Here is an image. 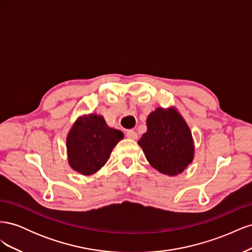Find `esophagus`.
<instances>
[{"instance_id": "esophagus-1", "label": "esophagus", "mask_w": 252, "mask_h": 252, "mask_svg": "<svg viewBox=\"0 0 252 252\" xmlns=\"http://www.w3.org/2000/svg\"><path fill=\"white\" fill-rule=\"evenodd\" d=\"M126 136L128 139H130V140H136L138 139V133H136L134 130H127L126 131Z\"/></svg>"}]
</instances>
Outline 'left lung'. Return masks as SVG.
I'll list each match as a JSON object with an SVG mask.
<instances>
[{"label":"left lung","mask_w":252,"mask_h":252,"mask_svg":"<svg viewBox=\"0 0 252 252\" xmlns=\"http://www.w3.org/2000/svg\"><path fill=\"white\" fill-rule=\"evenodd\" d=\"M147 131L138 144L155 169L177 175L192 162L194 145L191 131L179 111L158 107L146 121Z\"/></svg>","instance_id":"8db88e82"}]
</instances>
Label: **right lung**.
<instances>
[{
    "instance_id": "1",
    "label": "right lung",
    "mask_w": 252,
    "mask_h": 252,
    "mask_svg": "<svg viewBox=\"0 0 252 252\" xmlns=\"http://www.w3.org/2000/svg\"><path fill=\"white\" fill-rule=\"evenodd\" d=\"M123 138V132L109 127L102 116L90 113L80 117L67 135L68 163L83 175L94 174L106 164Z\"/></svg>"
}]
</instances>
